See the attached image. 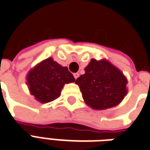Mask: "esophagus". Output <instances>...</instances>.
<instances>
[{
  "instance_id": "1",
  "label": "esophagus",
  "mask_w": 150,
  "mask_h": 150,
  "mask_svg": "<svg viewBox=\"0 0 150 150\" xmlns=\"http://www.w3.org/2000/svg\"><path fill=\"white\" fill-rule=\"evenodd\" d=\"M74 78L76 79V78L79 76V74H78V73H75V74H74Z\"/></svg>"
}]
</instances>
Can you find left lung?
I'll list each match as a JSON object with an SVG mask.
<instances>
[{"instance_id": "obj_1", "label": "left lung", "mask_w": 150, "mask_h": 150, "mask_svg": "<svg viewBox=\"0 0 150 150\" xmlns=\"http://www.w3.org/2000/svg\"><path fill=\"white\" fill-rule=\"evenodd\" d=\"M85 71L75 83L92 109L102 110L116 106L127 94L126 77L106 60L91 59Z\"/></svg>"}]
</instances>
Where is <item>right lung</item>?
I'll return each instance as SVG.
<instances>
[{"instance_id":"1","label":"right lung","mask_w":150,"mask_h":150,"mask_svg":"<svg viewBox=\"0 0 150 150\" xmlns=\"http://www.w3.org/2000/svg\"><path fill=\"white\" fill-rule=\"evenodd\" d=\"M26 80L30 93L40 103H48L59 98L64 84L75 81L68 68L54 62L52 57L32 69Z\"/></svg>"}]
</instances>
